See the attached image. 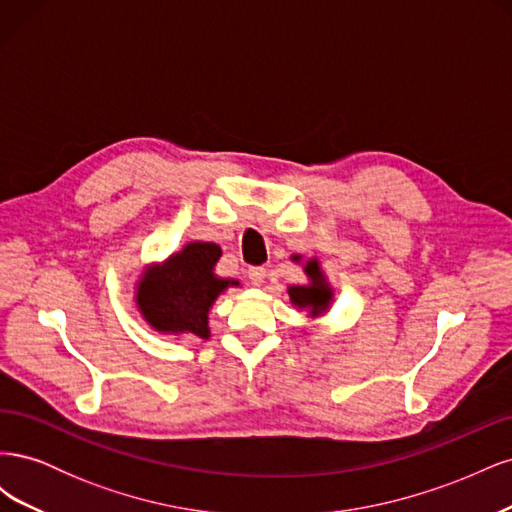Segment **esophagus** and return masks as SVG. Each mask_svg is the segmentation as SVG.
I'll list each match as a JSON object with an SVG mask.
<instances>
[{
	"label": "esophagus",
	"instance_id": "esophagus-1",
	"mask_svg": "<svg viewBox=\"0 0 512 512\" xmlns=\"http://www.w3.org/2000/svg\"><path fill=\"white\" fill-rule=\"evenodd\" d=\"M247 277H250V282L254 286H262V284H265V280H267V269L252 267L250 271H247Z\"/></svg>",
	"mask_w": 512,
	"mask_h": 512
}]
</instances>
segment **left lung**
Returning a JSON list of instances; mask_svg holds the SVG:
<instances>
[{
	"mask_svg": "<svg viewBox=\"0 0 512 512\" xmlns=\"http://www.w3.org/2000/svg\"><path fill=\"white\" fill-rule=\"evenodd\" d=\"M292 260H301V256H292ZM309 284L305 286H290V303L299 309H305L309 318H318L322 314L329 312V307L333 303V288L327 282V275L322 273L318 258H312L305 262L303 267Z\"/></svg>",
	"mask_w": 512,
	"mask_h": 512,
	"instance_id": "left-lung-1",
	"label": "left lung"
}]
</instances>
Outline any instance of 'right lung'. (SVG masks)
Segmentation results:
<instances>
[{"label":"right lung","mask_w":512,"mask_h":512,"mask_svg":"<svg viewBox=\"0 0 512 512\" xmlns=\"http://www.w3.org/2000/svg\"><path fill=\"white\" fill-rule=\"evenodd\" d=\"M220 245L194 241L143 271L136 284V307L153 331L209 339V309L239 280L213 273Z\"/></svg>","instance_id":"add662e5"}]
</instances>
